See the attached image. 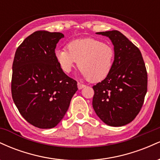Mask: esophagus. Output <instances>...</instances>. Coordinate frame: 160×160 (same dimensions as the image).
<instances>
[{"label":"esophagus","mask_w":160,"mask_h":160,"mask_svg":"<svg viewBox=\"0 0 160 160\" xmlns=\"http://www.w3.org/2000/svg\"><path fill=\"white\" fill-rule=\"evenodd\" d=\"M86 86V85H84V84H82L80 83V82H78V89H82V88H84Z\"/></svg>","instance_id":"1"}]
</instances>
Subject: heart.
<instances>
[{
  "mask_svg": "<svg viewBox=\"0 0 160 160\" xmlns=\"http://www.w3.org/2000/svg\"><path fill=\"white\" fill-rule=\"evenodd\" d=\"M68 50L58 49L55 57L62 71L70 73L78 64L81 74L92 82H100L111 73L115 52L112 46L95 38H87L71 40Z\"/></svg>",
  "mask_w": 160,
  "mask_h": 160,
  "instance_id": "1",
  "label": "heart"
}]
</instances>
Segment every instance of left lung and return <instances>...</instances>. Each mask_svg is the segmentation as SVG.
<instances>
[{"label":"left lung","mask_w":160,"mask_h":160,"mask_svg":"<svg viewBox=\"0 0 160 160\" xmlns=\"http://www.w3.org/2000/svg\"><path fill=\"white\" fill-rule=\"evenodd\" d=\"M110 38L115 56L109 75L93 86L92 107L105 124L122 126L141 111L148 89V74L139 49L118 31L97 32Z\"/></svg>","instance_id":"8db88e82"}]
</instances>
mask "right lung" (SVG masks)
<instances>
[{
	"label": "right lung",
	"mask_w": 160,
	"mask_h": 160,
	"mask_svg": "<svg viewBox=\"0 0 160 160\" xmlns=\"http://www.w3.org/2000/svg\"><path fill=\"white\" fill-rule=\"evenodd\" d=\"M64 34L38 31L18 47L12 63V97L25 120L35 127L51 128L65 117L77 81L67 76L55 57Z\"/></svg>",
	"instance_id": "add662e5"
}]
</instances>
